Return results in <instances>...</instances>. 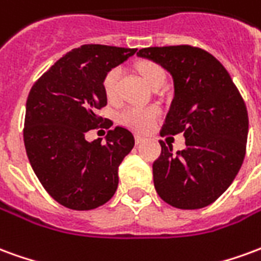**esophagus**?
Listing matches in <instances>:
<instances>
[{
	"instance_id": "1",
	"label": "esophagus",
	"mask_w": 261,
	"mask_h": 261,
	"mask_svg": "<svg viewBox=\"0 0 261 261\" xmlns=\"http://www.w3.org/2000/svg\"><path fill=\"white\" fill-rule=\"evenodd\" d=\"M144 141H145V138H144V137L136 136V142H137V144H141V142H144Z\"/></svg>"
}]
</instances>
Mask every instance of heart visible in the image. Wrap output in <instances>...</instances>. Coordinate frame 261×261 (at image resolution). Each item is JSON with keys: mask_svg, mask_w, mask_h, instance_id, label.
I'll use <instances>...</instances> for the list:
<instances>
[{"mask_svg": "<svg viewBox=\"0 0 261 261\" xmlns=\"http://www.w3.org/2000/svg\"><path fill=\"white\" fill-rule=\"evenodd\" d=\"M137 71L141 75V78L147 85H151L153 81L164 78V71L158 64L152 61H140L137 64ZM121 69L119 67L110 68L103 76V91L109 99H114L117 96V86H119ZM161 109L158 106H140L131 105L127 106L119 113V121L131 130L144 133L151 128V125L159 119Z\"/></svg>", "mask_w": 261, "mask_h": 261, "instance_id": "obj_1", "label": "heart"}]
</instances>
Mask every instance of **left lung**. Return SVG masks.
Instances as JSON below:
<instances>
[{"label":"left lung","mask_w":261,"mask_h":261,"mask_svg":"<svg viewBox=\"0 0 261 261\" xmlns=\"http://www.w3.org/2000/svg\"><path fill=\"white\" fill-rule=\"evenodd\" d=\"M170 72L175 96L161 134L183 133L186 148L173 152L161 142L153 162V185L159 197L180 210L213 204L241 169L246 153V105L228 71L205 50L189 44L141 48Z\"/></svg>","instance_id":"8db88e82"}]
</instances>
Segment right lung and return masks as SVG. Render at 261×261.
I'll list each match as a JSON object with an SVG mask.
<instances>
[{"label": "right lung", "instance_id": "1", "mask_svg": "<svg viewBox=\"0 0 261 261\" xmlns=\"http://www.w3.org/2000/svg\"><path fill=\"white\" fill-rule=\"evenodd\" d=\"M137 48L84 44L71 50L33 84L26 100L23 141L44 190L71 210L108 202L117 190V170L134 147L130 130L117 125L88 142L85 134L112 124L97 112L108 105L103 76Z\"/></svg>", "mask_w": 261, "mask_h": 261}]
</instances>
